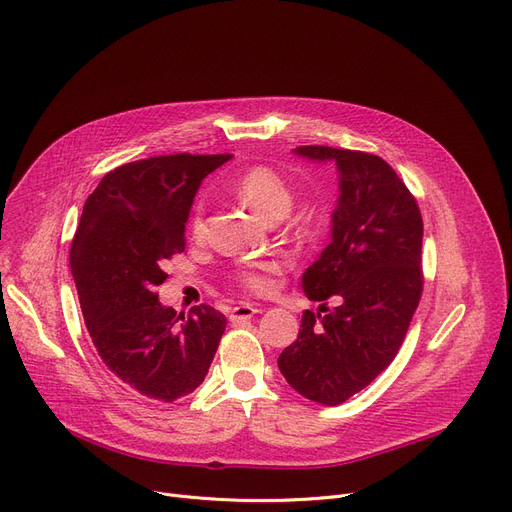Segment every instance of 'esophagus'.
I'll return each instance as SVG.
<instances>
[{
	"mask_svg": "<svg viewBox=\"0 0 512 512\" xmlns=\"http://www.w3.org/2000/svg\"><path fill=\"white\" fill-rule=\"evenodd\" d=\"M254 313H260L258 307L250 305V303H240L235 305L231 311H229V320L231 322H242V320H250Z\"/></svg>",
	"mask_w": 512,
	"mask_h": 512,
	"instance_id": "1",
	"label": "esophagus"
}]
</instances>
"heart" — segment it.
<instances>
[{
    "label": "heart",
    "mask_w": 512,
    "mask_h": 512,
    "mask_svg": "<svg viewBox=\"0 0 512 512\" xmlns=\"http://www.w3.org/2000/svg\"><path fill=\"white\" fill-rule=\"evenodd\" d=\"M233 188L260 217L272 223L285 219L291 213L295 203L293 186L279 172H274L268 166H254L246 170L238 180L233 182ZM190 229L192 233L203 231L201 203L194 205ZM279 270H281L279 260L266 258V260L246 264L244 268H240L233 274V279L242 289L256 295H264L272 289V274H277Z\"/></svg>",
    "instance_id": "1"
}]
</instances>
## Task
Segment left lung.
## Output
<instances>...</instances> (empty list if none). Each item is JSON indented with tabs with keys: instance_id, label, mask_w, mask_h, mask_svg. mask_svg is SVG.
Wrapping results in <instances>:
<instances>
[{
	"instance_id": "8db88e82",
	"label": "left lung",
	"mask_w": 512,
	"mask_h": 512,
	"mask_svg": "<svg viewBox=\"0 0 512 512\" xmlns=\"http://www.w3.org/2000/svg\"><path fill=\"white\" fill-rule=\"evenodd\" d=\"M293 151L338 168L332 240L301 279L311 301L336 297L338 307L324 316L303 311L279 369L303 398L338 406L387 369L404 342L424 283L422 215L379 155L326 145Z\"/></svg>"
}]
</instances>
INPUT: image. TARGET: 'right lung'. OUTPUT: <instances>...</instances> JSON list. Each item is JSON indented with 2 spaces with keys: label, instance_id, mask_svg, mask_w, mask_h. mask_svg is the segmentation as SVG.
<instances>
[{
  "label": "right lung",
  "instance_id": "1",
  "mask_svg": "<svg viewBox=\"0 0 512 512\" xmlns=\"http://www.w3.org/2000/svg\"><path fill=\"white\" fill-rule=\"evenodd\" d=\"M231 160L157 155L108 172L88 196L69 264L86 328L102 363L127 389L174 402L205 381L225 316L211 305L176 316L157 299L164 264L184 252L194 194Z\"/></svg>",
  "mask_w": 512,
  "mask_h": 512
}]
</instances>
